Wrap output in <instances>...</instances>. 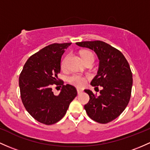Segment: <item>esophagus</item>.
I'll return each instance as SVG.
<instances>
[{
  "label": "esophagus",
  "instance_id": "34e87169",
  "mask_svg": "<svg viewBox=\"0 0 150 150\" xmlns=\"http://www.w3.org/2000/svg\"><path fill=\"white\" fill-rule=\"evenodd\" d=\"M77 92H78V94L79 95V94L83 93V90H80V89H78V90H77Z\"/></svg>",
  "mask_w": 150,
  "mask_h": 150
}]
</instances>
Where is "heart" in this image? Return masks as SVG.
<instances>
[{
  "instance_id": "heart-1",
  "label": "heart",
  "mask_w": 150,
  "mask_h": 150,
  "mask_svg": "<svg viewBox=\"0 0 150 150\" xmlns=\"http://www.w3.org/2000/svg\"><path fill=\"white\" fill-rule=\"evenodd\" d=\"M82 58H83V61L85 62L88 60H94V55L93 52L90 50H83L80 52ZM68 57V55H66L62 60L61 66L62 67H65V63H66L67 59ZM67 81L72 85H75V86L78 87V88H81L85 85L86 83V78L85 77L82 76L78 74H73V75H70L67 78Z\"/></svg>"
}]
</instances>
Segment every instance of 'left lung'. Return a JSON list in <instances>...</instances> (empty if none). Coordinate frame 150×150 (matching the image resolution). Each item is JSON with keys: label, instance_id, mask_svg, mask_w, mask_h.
Listing matches in <instances>:
<instances>
[{"label": "left lung", "instance_id": "8db88e82", "mask_svg": "<svg viewBox=\"0 0 150 150\" xmlns=\"http://www.w3.org/2000/svg\"><path fill=\"white\" fill-rule=\"evenodd\" d=\"M94 50L100 60L98 74L92 80L95 88H103L99 96L85 90L90 96L84 108L92 120L106 124L121 115L129 103L132 87V73L129 63L117 49L100 40L76 42Z\"/></svg>", "mask_w": 150, "mask_h": 150}]
</instances>
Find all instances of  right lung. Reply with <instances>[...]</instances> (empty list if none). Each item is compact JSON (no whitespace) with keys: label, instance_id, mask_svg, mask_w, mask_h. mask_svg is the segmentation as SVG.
<instances>
[{"label":"right lung","instance_id":"1","mask_svg":"<svg viewBox=\"0 0 150 150\" xmlns=\"http://www.w3.org/2000/svg\"><path fill=\"white\" fill-rule=\"evenodd\" d=\"M70 45L66 42L46 46L28 59L20 74L23 104L29 114L42 124L50 125L60 121L77 96L75 87L69 84L64 85L63 81L57 78L61 57ZM54 83L63 85L58 96L52 91Z\"/></svg>","mask_w":150,"mask_h":150}]
</instances>
